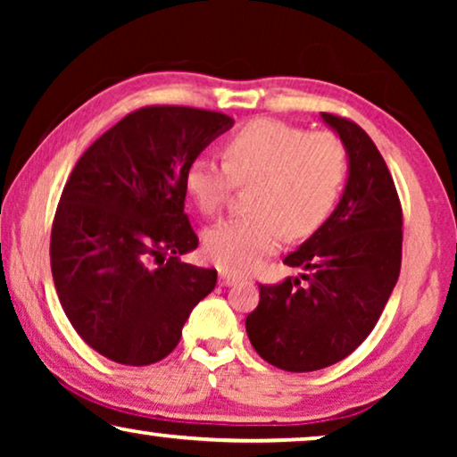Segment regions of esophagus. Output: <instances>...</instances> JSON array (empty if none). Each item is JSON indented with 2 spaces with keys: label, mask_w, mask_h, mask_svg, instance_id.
I'll return each instance as SVG.
<instances>
[{
  "label": "esophagus",
  "mask_w": 457,
  "mask_h": 457,
  "mask_svg": "<svg viewBox=\"0 0 457 457\" xmlns=\"http://www.w3.org/2000/svg\"><path fill=\"white\" fill-rule=\"evenodd\" d=\"M237 278L235 274H230V272H224V270H220V285L222 287H230V285H235L237 283Z\"/></svg>",
  "instance_id": "34e87169"
}]
</instances>
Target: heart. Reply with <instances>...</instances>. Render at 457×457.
Instances as JSON below:
<instances>
[{
    "instance_id": "obj_1",
    "label": "heart",
    "mask_w": 457,
    "mask_h": 457,
    "mask_svg": "<svg viewBox=\"0 0 457 457\" xmlns=\"http://www.w3.org/2000/svg\"><path fill=\"white\" fill-rule=\"evenodd\" d=\"M345 177L339 137L258 118L224 143V164L205 155L193 160L185 185L208 216L220 214L237 185H255L253 214L218 222L204 239L218 268L241 274L277 252L285 233L293 239L314 233L333 212Z\"/></svg>"
}]
</instances>
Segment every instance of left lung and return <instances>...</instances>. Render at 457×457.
<instances>
[{
    "label": "left lung",
    "mask_w": 457,
    "mask_h": 457,
    "mask_svg": "<svg viewBox=\"0 0 457 457\" xmlns=\"http://www.w3.org/2000/svg\"><path fill=\"white\" fill-rule=\"evenodd\" d=\"M320 118L345 145V189L333 214L285 258L308 274L260 285L245 320L260 358L287 372L347 358L378 322L402 268V205L383 155L355 122Z\"/></svg>",
    "instance_id": "8db88e82"
}]
</instances>
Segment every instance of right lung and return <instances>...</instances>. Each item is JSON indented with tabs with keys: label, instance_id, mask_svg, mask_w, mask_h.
I'll use <instances>...</instances> for the list:
<instances>
[{
	"label": "right lung",
	"instance_id": "add662e5",
	"mask_svg": "<svg viewBox=\"0 0 457 457\" xmlns=\"http://www.w3.org/2000/svg\"><path fill=\"white\" fill-rule=\"evenodd\" d=\"M235 120L149 105L124 116L74 166L52 227V274L74 330L112 361L147 366L179 345L218 274L180 262L197 247L187 168Z\"/></svg>",
	"mask_w": 457,
	"mask_h": 457
}]
</instances>
